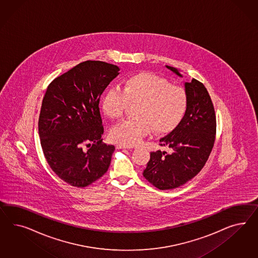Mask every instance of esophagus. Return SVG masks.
Masks as SVG:
<instances>
[{
  "label": "esophagus",
  "mask_w": 258,
  "mask_h": 258,
  "mask_svg": "<svg viewBox=\"0 0 258 258\" xmlns=\"http://www.w3.org/2000/svg\"><path fill=\"white\" fill-rule=\"evenodd\" d=\"M116 148H117V149H123V148L131 149V148H133V147H132V146H126V145H123V144H118V145H116Z\"/></svg>",
  "instance_id": "1"
}]
</instances>
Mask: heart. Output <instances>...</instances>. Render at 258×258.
I'll return each instance as SVG.
<instances>
[{
  "instance_id": "1",
  "label": "heart",
  "mask_w": 258,
  "mask_h": 258,
  "mask_svg": "<svg viewBox=\"0 0 258 258\" xmlns=\"http://www.w3.org/2000/svg\"><path fill=\"white\" fill-rule=\"evenodd\" d=\"M128 104H137L133 111L136 117L113 126L110 137L123 145L135 146L152 131L157 135L173 132L187 112L188 97L183 88L172 85L166 79L144 72L128 77L122 91L109 88L101 99L102 110L111 119L120 118Z\"/></svg>"
}]
</instances>
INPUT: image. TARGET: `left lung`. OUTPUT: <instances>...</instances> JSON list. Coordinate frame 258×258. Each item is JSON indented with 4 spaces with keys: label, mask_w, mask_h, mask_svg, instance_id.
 <instances>
[{
    "label": "left lung",
    "mask_w": 258,
    "mask_h": 258,
    "mask_svg": "<svg viewBox=\"0 0 258 258\" xmlns=\"http://www.w3.org/2000/svg\"><path fill=\"white\" fill-rule=\"evenodd\" d=\"M176 76L180 70L166 66ZM188 97L187 112L179 125L160 140L170 153L158 150L150 153L144 176L160 189L178 188L198 174L214 146L216 117L209 92L204 84L192 79L184 82Z\"/></svg>",
    "instance_id": "8db88e82"
}]
</instances>
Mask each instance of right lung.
<instances>
[{
	"label": "right lung",
	"instance_id": "add662e5",
	"mask_svg": "<svg viewBox=\"0 0 258 258\" xmlns=\"http://www.w3.org/2000/svg\"><path fill=\"white\" fill-rule=\"evenodd\" d=\"M119 68L85 61L54 79L46 91L38 120L42 150L62 180L84 188L98 180L111 164L113 146L102 143L100 96ZM91 146L88 151L84 146Z\"/></svg>",
	"mask_w": 258,
	"mask_h": 258
}]
</instances>
